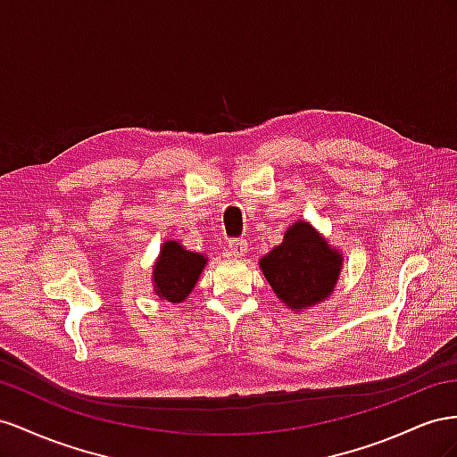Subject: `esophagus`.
<instances>
[{
	"mask_svg": "<svg viewBox=\"0 0 457 457\" xmlns=\"http://www.w3.org/2000/svg\"><path fill=\"white\" fill-rule=\"evenodd\" d=\"M226 251H228L229 256L239 258V256H243L246 253V241L245 239H231L228 243V249Z\"/></svg>",
	"mask_w": 457,
	"mask_h": 457,
	"instance_id": "1",
	"label": "esophagus"
}]
</instances>
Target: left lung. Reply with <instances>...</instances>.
Here are the masks:
<instances>
[{
	"label": "left lung",
	"instance_id": "obj_1",
	"mask_svg": "<svg viewBox=\"0 0 457 457\" xmlns=\"http://www.w3.org/2000/svg\"><path fill=\"white\" fill-rule=\"evenodd\" d=\"M343 258L306 221L287 229L283 243L260 258L268 283L291 310L308 308L335 289Z\"/></svg>",
	"mask_w": 457,
	"mask_h": 457
}]
</instances>
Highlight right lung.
<instances>
[{
    "label": "right lung",
    "mask_w": 457,
    "mask_h": 457,
    "mask_svg": "<svg viewBox=\"0 0 457 457\" xmlns=\"http://www.w3.org/2000/svg\"><path fill=\"white\" fill-rule=\"evenodd\" d=\"M206 258L199 253L186 251L178 241L162 245L159 262L154 264V291L161 301L181 303L193 291L204 268Z\"/></svg>",
    "instance_id": "right-lung-1"
}]
</instances>
